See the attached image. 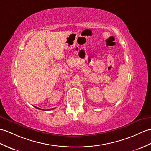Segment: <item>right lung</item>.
<instances>
[{
    "instance_id": "right-lung-1",
    "label": "right lung",
    "mask_w": 151,
    "mask_h": 151,
    "mask_svg": "<svg viewBox=\"0 0 151 151\" xmlns=\"http://www.w3.org/2000/svg\"><path fill=\"white\" fill-rule=\"evenodd\" d=\"M35 107V106H34ZM37 109H40V110H44V111H49V110H52V109H48V110H44V109H40V108H38V107H35Z\"/></svg>"
}]
</instances>
